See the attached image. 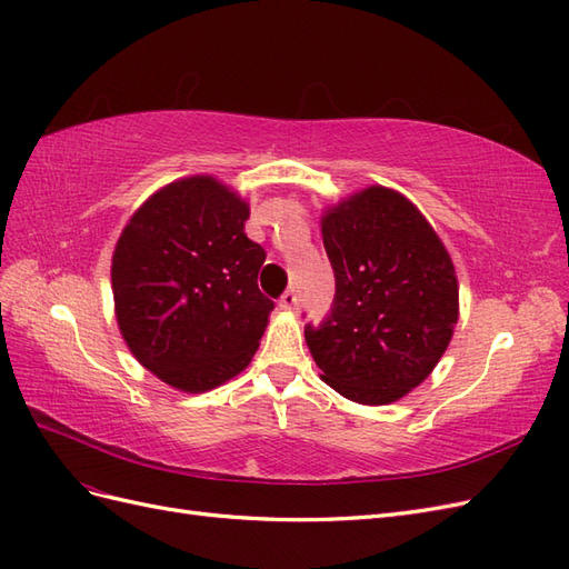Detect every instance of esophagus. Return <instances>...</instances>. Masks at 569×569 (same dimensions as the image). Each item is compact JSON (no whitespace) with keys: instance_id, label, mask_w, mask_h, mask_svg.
Segmentation results:
<instances>
[{"instance_id":"obj_1","label":"esophagus","mask_w":569,"mask_h":569,"mask_svg":"<svg viewBox=\"0 0 569 569\" xmlns=\"http://www.w3.org/2000/svg\"><path fill=\"white\" fill-rule=\"evenodd\" d=\"M297 303H299V297H297L295 289H287L284 295L280 297V308H284V311H291V308H297Z\"/></svg>"}]
</instances>
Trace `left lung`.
<instances>
[{"label": "left lung", "mask_w": 569, "mask_h": 569, "mask_svg": "<svg viewBox=\"0 0 569 569\" xmlns=\"http://www.w3.org/2000/svg\"><path fill=\"white\" fill-rule=\"evenodd\" d=\"M335 270V301L306 325L322 380L347 399L382 406L435 370L458 320L449 253L422 213L385 187L339 203L322 218Z\"/></svg>", "instance_id": "8db88e82"}]
</instances>
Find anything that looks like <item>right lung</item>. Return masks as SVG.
Wrapping results in <instances>:
<instances>
[{
  "label": "right lung",
  "instance_id": "add662e5",
  "mask_svg": "<svg viewBox=\"0 0 569 569\" xmlns=\"http://www.w3.org/2000/svg\"><path fill=\"white\" fill-rule=\"evenodd\" d=\"M249 206L213 178L163 187L120 234L118 327L140 363L182 391H209L249 366L274 303L258 289Z\"/></svg>",
  "mask_w": 569,
  "mask_h": 569
}]
</instances>
